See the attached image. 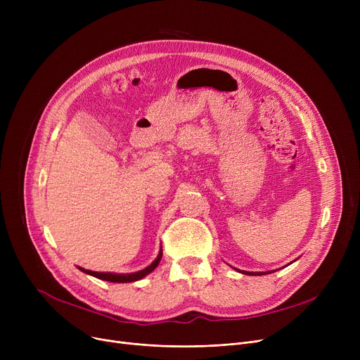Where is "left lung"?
Wrapping results in <instances>:
<instances>
[{
	"label": "left lung",
	"instance_id": "1",
	"mask_svg": "<svg viewBox=\"0 0 360 360\" xmlns=\"http://www.w3.org/2000/svg\"><path fill=\"white\" fill-rule=\"evenodd\" d=\"M239 271H240V270H239ZM242 273H243V274H252V276H262V274H269L270 271H269V273H250V271H242Z\"/></svg>",
	"mask_w": 360,
	"mask_h": 360
}]
</instances>
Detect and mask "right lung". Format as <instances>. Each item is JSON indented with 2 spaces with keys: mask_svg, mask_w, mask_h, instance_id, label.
<instances>
[{
  "mask_svg": "<svg viewBox=\"0 0 360 360\" xmlns=\"http://www.w3.org/2000/svg\"><path fill=\"white\" fill-rule=\"evenodd\" d=\"M160 259H162V250H160V252H159V255H158V258L150 264L148 267H146L144 270H140V271H137V273H129V274H117V273H99V271H90V270H84V269H82V267H79L83 273H86V274H90V276H93V277H98V278H101V280H106V281H112V283H131V281H137V280H140V278H143V277H146L148 273H151L158 266H159V262H160Z\"/></svg>",
  "mask_w": 360,
  "mask_h": 360,
  "instance_id": "right-lung-1",
  "label": "right lung"
}]
</instances>
